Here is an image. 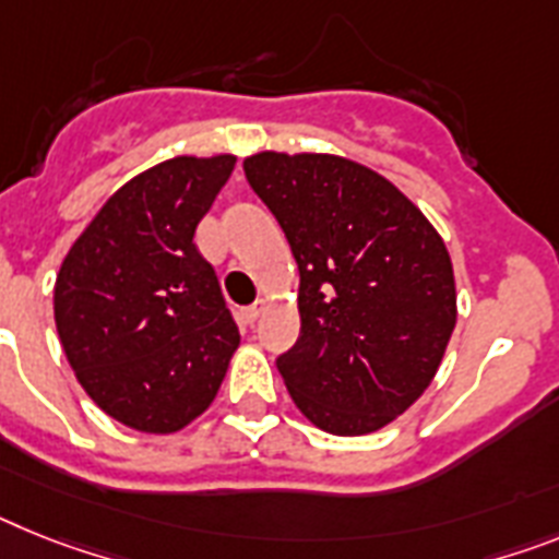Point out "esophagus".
<instances>
[{"mask_svg":"<svg viewBox=\"0 0 559 559\" xmlns=\"http://www.w3.org/2000/svg\"><path fill=\"white\" fill-rule=\"evenodd\" d=\"M264 312V304H252V307H243L241 309V321L247 323V326H252V323L258 321V316Z\"/></svg>","mask_w":559,"mask_h":559,"instance_id":"obj_1","label":"esophagus"}]
</instances>
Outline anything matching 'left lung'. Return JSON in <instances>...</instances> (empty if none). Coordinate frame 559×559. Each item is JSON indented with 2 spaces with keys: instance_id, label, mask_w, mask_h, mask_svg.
<instances>
[{
  "instance_id": "left-lung-1",
  "label": "left lung",
  "mask_w": 559,
  "mask_h": 559,
  "mask_svg": "<svg viewBox=\"0 0 559 559\" xmlns=\"http://www.w3.org/2000/svg\"><path fill=\"white\" fill-rule=\"evenodd\" d=\"M301 272V337L278 372L318 429H383L424 395L457 323L440 233L381 173L332 153L243 158Z\"/></svg>"
}]
</instances>
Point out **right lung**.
<instances>
[{"instance_id":"add662e5","label":"right lung","mask_w":559,"mask_h":559,"mask_svg":"<svg viewBox=\"0 0 559 559\" xmlns=\"http://www.w3.org/2000/svg\"><path fill=\"white\" fill-rule=\"evenodd\" d=\"M236 156H176L112 192L64 255L56 332L76 381L112 420L173 435L207 412L238 349L195 227Z\"/></svg>"}]
</instances>
